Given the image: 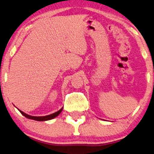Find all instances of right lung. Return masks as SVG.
<instances>
[{"label": "right lung", "instance_id": "1", "mask_svg": "<svg viewBox=\"0 0 154 154\" xmlns=\"http://www.w3.org/2000/svg\"><path fill=\"white\" fill-rule=\"evenodd\" d=\"M19 110V109H18ZM63 110V107L61 108V109L59 110V111L55 112L54 113H52V114H50L49 116H39V117H36V116H29V115H27L26 113H25L24 112H23L19 110V111L20 112V113L22 115H23V116L26 117L27 118H29V119H32V120H36V121H46V120H52V119H53L54 118H56L57 116H58L59 114L61 111H62Z\"/></svg>", "mask_w": 154, "mask_h": 154}]
</instances>
